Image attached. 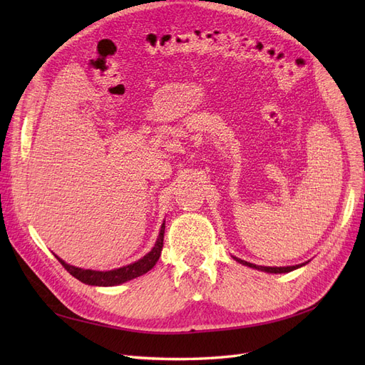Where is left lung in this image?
Returning <instances> with one entry per match:
<instances>
[{
	"label": "left lung",
	"instance_id": "1",
	"mask_svg": "<svg viewBox=\"0 0 365 365\" xmlns=\"http://www.w3.org/2000/svg\"><path fill=\"white\" fill-rule=\"evenodd\" d=\"M237 262H240L242 264H247V267H250V268H256V269H260V271H264V272H274V274H280V272H291V271H294V269H297V268H300V267H303V264H295V267H280V268H272V267H256V264L254 263H248V262H245V260H240V259H236Z\"/></svg>",
	"mask_w": 365,
	"mask_h": 365
}]
</instances>
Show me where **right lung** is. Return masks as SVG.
I'll return each mask as SVG.
<instances>
[{"label": "right lung", "mask_w": 365, "mask_h": 365, "mask_svg": "<svg viewBox=\"0 0 365 365\" xmlns=\"http://www.w3.org/2000/svg\"><path fill=\"white\" fill-rule=\"evenodd\" d=\"M164 228L165 225H161L160 230V236L155 247H153L145 257L140 259L135 263H130L128 267L118 268V269H113V271H91V269H81L71 267V264H67L63 260H61L59 257H56L62 267L67 269L73 277H76L77 280H81L82 283L86 284H93V286H114V284H120L125 283L128 280H132L135 277H140V275L146 274L148 271H150L155 263L158 262L160 256H161V250H163V240H164Z\"/></svg>", "instance_id": "add662e5"}]
</instances>
